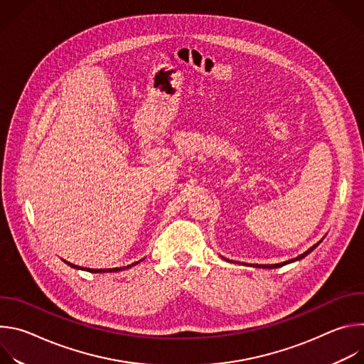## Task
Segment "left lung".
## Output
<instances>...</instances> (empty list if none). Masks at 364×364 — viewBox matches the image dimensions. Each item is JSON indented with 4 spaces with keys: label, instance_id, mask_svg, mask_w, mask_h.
<instances>
[{
    "label": "left lung",
    "instance_id": "8db88e82",
    "mask_svg": "<svg viewBox=\"0 0 364 364\" xmlns=\"http://www.w3.org/2000/svg\"><path fill=\"white\" fill-rule=\"evenodd\" d=\"M320 243V242H318ZM318 243L317 245H314L313 247H309L306 252H304L302 255H299V256H296L295 259H291V261H287V262H282V264H275V265H261L259 268H268V269H272V268H279V267H284V265H287V264H289V262H295V261H299V259H302V257H305L309 252H313L317 246H318ZM253 267H256L257 268V265H253Z\"/></svg>",
    "mask_w": 364,
    "mask_h": 364
}]
</instances>
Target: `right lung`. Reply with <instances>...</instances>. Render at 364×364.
Here are the masks:
<instances>
[{
    "label": "right lung",
    "mask_w": 364,
    "mask_h": 364,
    "mask_svg": "<svg viewBox=\"0 0 364 364\" xmlns=\"http://www.w3.org/2000/svg\"><path fill=\"white\" fill-rule=\"evenodd\" d=\"M135 264H138V262H135ZM135 264H132V265H135ZM72 268H76V269H83V268H79V267H76V265H72V264H69ZM132 265H128V267H124V268H114V269H87V268H85L86 271H89V272H95V274H102V272H117V271H122V269H127V268H131Z\"/></svg>",
    "instance_id": "add662e5"
}]
</instances>
